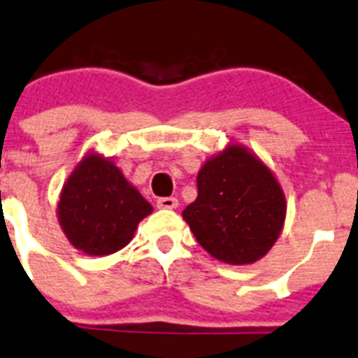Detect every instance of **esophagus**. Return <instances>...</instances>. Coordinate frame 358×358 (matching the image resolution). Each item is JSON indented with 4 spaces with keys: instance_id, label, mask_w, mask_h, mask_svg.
I'll return each mask as SVG.
<instances>
[{
    "instance_id": "1",
    "label": "esophagus",
    "mask_w": 358,
    "mask_h": 358,
    "mask_svg": "<svg viewBox=\"0 0 358 358\" xmlns=\"http://www.w3.org/2000/svg\"><path fill=\"white\" fill-rule=\"evenodd\" d=\"M156 206H158L159 209H176V207L179 206V202H177L176 196H163V199H158Z\"/></svg>"
}]
</instances>
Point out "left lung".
I'll return each instance as SVG.
<instances>
[{
	"label": "left lung",
	"mask_w": 358,
	"mask_h": 358,
	"mask_svg": "<svg viewBox=\"0 0 358 358\" xmlns=\"http://www.w3.org/2000/svg\"><path fill=\"white\" fill-rule=\"evenodd\" d=\"M199 196L182 210L196 243L217 260L253 264L283 230L287 202L274 173L243 145H228L196 176Z\"/></svg>",
	"instance_id": "left-lung-1"
}]
</instances>
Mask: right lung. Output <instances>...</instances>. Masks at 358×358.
Listing matches in <instances>:
<instances>
[{
    "mask_svg": "<svg viewBox=\"0 0 358 358\" xmlns=\"http://www.w3.org/2000/svg\"><path fill=\"white\" fill-rule=\"evenodd\" d=\"M152 206L126 181L121 170L100 155L75 166L57 203V217L71 246L91 257L124 248Z\"/></svg>",
    "mask_w": 358,
    "mask_h": 358,
    "instance_id": "1",
    "label": "right lung"
}]
</instances>
